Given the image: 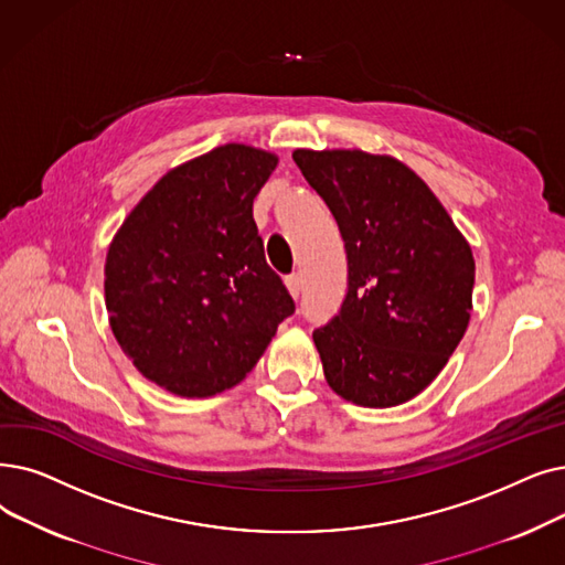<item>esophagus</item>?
Segmentation results:
<instances>
[{
	"label": "esophagus",
	"mask_w": 565,
	"mask_h": 565,
	"mask_svg": "<svg viewBox=\"0 0 565 565\" xmlns=\"http://www.w3.org/2000/svg\"><path fill=\"white\" fill-rule=\"evenodd\" d=\"M284 284H286V288H288V292L292 298H300V292H302V277L298 275V273H292V275H288L286 279H284Z\"/></svg>",
	"instance_id": "esophagus-1"
}]
</instances>
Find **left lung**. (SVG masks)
Segmentation results:
<instances>
[{
  "label": "left lung",
  "instance_id": "obj_1",
  "mask_svg": "<svg viewBox=\"0 0 565 565\" xmlns=\"http://www.w3.org/2000/svg\"><path fill=\"white\" fill-rule=\"evenodd\" d=\"M292 159L330 207L349 260L347 298L313 330L326 379L360 406L404 404L440 374L469 326L471 247L397 159L360 150Z\"/></svg>",
  "mask_w": 565,
  "mask_h": 565
}]
</instances>
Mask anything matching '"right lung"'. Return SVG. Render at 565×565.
<instances>
[{"instance_id":"right-lung-1","label":"right lung","mask_w":565,"mask_h":565,"mask_svg":"<svg viewBox=\"0 0 565 565\" xmlns=\"http://www.w3.org/2000/svg\"><path fill=\"white\" fill-rule=\"evenodd\" d=\"M275 166L249 145L216 147L163 175L110 244L113 334L136 370L173 395L237 385L296 311L254 222Z\"/></svg>"}]
</instances>
